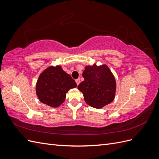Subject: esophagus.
<instances>
[{
    "label": "esophagus",
    "mask_w": 159,
    "mask_h": 159,
    "mask_svg": "<svg viewBox=\"0 0 159 159\" xmlns=\"http://www.w3.org/2000/svg\"><path fill=\"white\" fill-rule=\"evenodd\" d=\"M75 82H76V84H77V85H79L80 84V79H77L76 80H75Z\"/></svg>",
    "instance_id": "1"
}]
</instances>
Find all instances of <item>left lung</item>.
Here are the masks:
<instances>
[{"label": "left lung", "mask_w": 159, "mask_h": 159, "mask_svg": "<svg viewBox=\"0 0 159 159\" xmlns=\"http://www.w3.org/2000/svg\"><path fill=\"white\" fill-rule=\"evenodd\" d=\"M82 75L84 81L78 89L83 93L86 103L99 109L113 102L116 81L107 65L86 66Z\"/></svg>", "instance_id": "8db88e82"}]
</instances>
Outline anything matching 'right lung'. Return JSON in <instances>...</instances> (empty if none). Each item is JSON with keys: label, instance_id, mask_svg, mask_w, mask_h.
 Returning a JSON list of instances; mask_svg holds the SVG:
<instances>
[{"label": "right lung", "instance_id": "right-lung-1", "mask_svg": "<svg viewBox=\"0 0 159 159\" xmlns=\"http://www.w3.org/2000/svg\"><path fill=\"white\" fill-rule=\"evenodd\" d=\"M76 87L74 80L60 66H52L40 75L36 82V92L42 103L50 107H57L64 102L66 93Z\"/></svg>", "mask_w": 159, "mask_h": 159}]
</instances>
